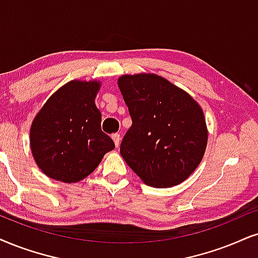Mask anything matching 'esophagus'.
<instances>
[{"label":"esophagus","instance_id":"esophagus-1","mask_svg":"<svg viewBox=\"0 0 258 258\" xmlns=\"http://www.w3.org/2000/svg\"><path fill=\"white\" fill-rule=\"evenodd\" d=\"M112 139H113L114 144H115L116 148H119V145H120V140H121V138H120V135H119V133H115V135H113V136H112Z\"/></svg>","mask_w":258,"mask_h":258}]
</instances>
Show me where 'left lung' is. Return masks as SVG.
Returning <instances> with one entry per match:
<instances>
[{"label": "left lung", "instance_id": "1", "mask_svg": "<svg viewBox=\"0 0 258 258\" xmlns=\"http://www.w3.org/2000/svg\"><path fill=\"white\" fill-rule=\"evenodd\" d=\"M118 86L132 126L120 153L140 180L155 188L180 184L206 151L208 131L200 105L156 74L122 75Z\"/></svg>", "mask_w": 258, "mask_h": 258}]
</instances>
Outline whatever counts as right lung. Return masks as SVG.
Here are the masks:
<instances>
[{"instance_id": "add662e5", "label": "right lung", "mask_w": 258, "mask_h": 258, "mask_svg": "<svg viewBox=\"0 0 258 258\" xmlns=\"http://www.w3.org/2000/svg\"><path fill=\"white\" fill-rule=\"evenodd\" d=\"M100 87L96 80L70 81L48 97L32 121V155L50 178L64 183L82 181L115 148L101 131V112L95 105Z\"/></svg>"}]
</instances>
